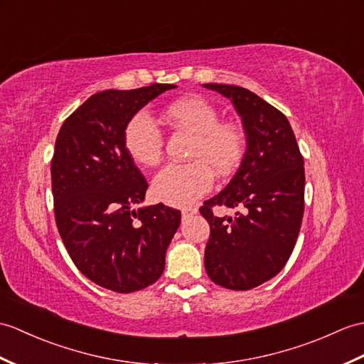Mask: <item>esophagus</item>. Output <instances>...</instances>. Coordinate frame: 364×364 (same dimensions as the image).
<instances>
[{"instance_id": "34e87169", "label": "esophagus", "mask_w": 364, "mask_h": 364, "mask_svg": "<svg viewBox=\"0 0 364 364\" xmlns=\"http://www.w3.org/2000/svg\"><path fill=\"white\" fill-rule=\"evenodd\" d=\"M197 214V208H183L181 209V218L183 220H188L192 215Z\"/></svg>"}]
</instances>
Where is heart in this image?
Returning a JSON list of instances; mask_svg holds the SVG:
<instances>
[{
    "label": "heart",
    "instance_id": "1",
    "mask_svg": "<svg viewBox=\"0 0 364 364\" xmlns=\"http://www.w3.org/2000/svg\"><path fill=\"white\" fill-rule=\"evenodd\" d=\"M167 121L193 134L191 163L167 164L151 181V192L171 206H189L213 189L214 173L230 175L243 154V134L234 124L220 122L217 109L200 97L176 100L166 109ZM163 134L146 112L127 122L124 147L134 163L155 166L163 155Z\"/></svg>",
    "mask_w": 364,
    "mask_h": 364
}]
</instances>
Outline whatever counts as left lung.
Masks as SVG:
<instances>
[{
  "label": "left lung",
  "mask_w": 364,
  "mask_h": 364,
  "mask_svg": "<svg viewBox=\"0 0 364 364\" xmlns=\"http://www.w3.org/2000/svg\"><path fill=\"white\" fill-rule=\"evenodd\" d=\"M203 87L231 100L247 136L239 171L200 208L210 226L205 268L217 285L250 290L274 277L291 256L304 215V159L289 119L277 108L247 88ZM214 205L238 213L217 218Z\"/></svg>",
  "instance_id": "1"
}]
</instances>
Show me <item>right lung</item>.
Listing matches in <instances>:
<instances>
[{"label":"right lung","mask_w":364,"mask_h":364,"mask_svg":"<svg viewBox=\"0 0 364 364\" xmlns=\"http://www.w3.org/2000/svg\"><path fill=\"white\" fill-rule=\"evenodd\" d=\"M168 83L92 95L57 134L50 181L60 237L90 281L117 293L142 290L164 272L166 251L181 213L134 209L149 184L124 147L125 125Z\"/></svg>","instance_id":"right-lung-1"}]
</instances>
